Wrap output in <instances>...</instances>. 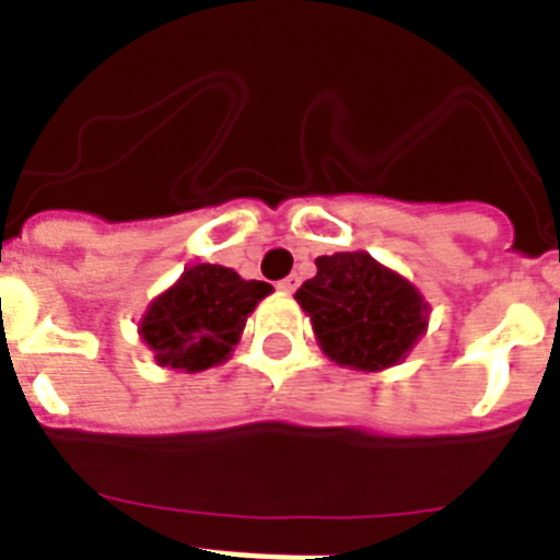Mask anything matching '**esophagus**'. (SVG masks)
Segmentation results:
<instances>
[{
	"label": "esophagus",
	"mask_w": 560,
	"mask_h": 560,
	"mask_svg": "<svg viewBox=\"0 0 560 560\" xmlns=\"http://www.w3.org/2000/svg\"><path fill=\"white\" fill-rule=\"evenodd\" d=\"M296 285H300V277H296V275H289V277H285V280H280V283H277V289L285 291V294H294Z\"/></svg>",
	"instance_id": "1"
}]
</instances>
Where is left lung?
<instances>
[{"label": "left lung", "mask_w": 560, "mask_h": 560, "mask_svg": "<svg viewBox=\"0 0 560 560\" xmlns=\"http://www.w3.org/2000/svg\"><path fill=\"white\" fill-rule=\"evenodd\" d=\"M294 300L311 316L325 355L353 370H387L427 334L429 303L368 252L316 257Z\"/></svg>", "instance_id": "1"}]
</instances>
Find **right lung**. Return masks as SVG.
<instances>
[{"label":"right lung","mask_w":560,"mask_h":560,"mask_svg":"<svg viewBox=\"0 0 560 560\" xmlns=\"http://www.w3.org/2000/svg\"><path fill=\"white\" fill-rule=\"evenodd\" d=\"M266 294L269 283L244 280L226 266H190L148 305L140 336L160 368L201 373L230 359L246 316Z\"/></svg>","instance_id":"1"}]
</instances>
